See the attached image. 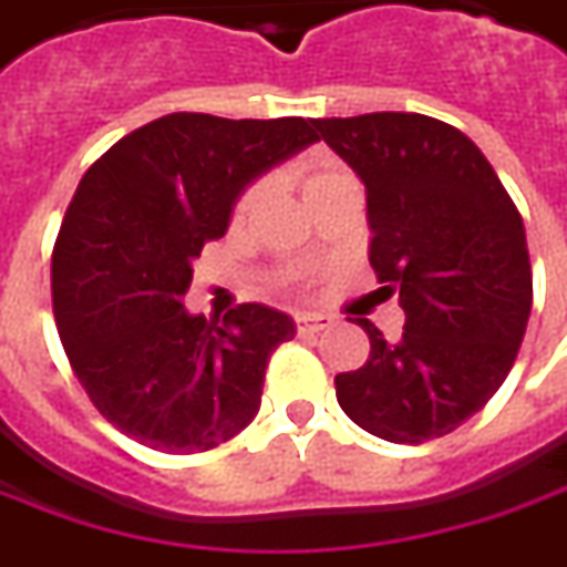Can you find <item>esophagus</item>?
I'll use <instances>...</instances> for the list:
<instances>
[{"instance_id": "esophagus-1", "label": "esophagus", "mask_w": 567, "mask_h": 567, "mask_svg": "<svg viewBox=\"0 0 567 567\" xmlns=\"http://www.w3.org/2000/svg\"><path fill=\"white\" fill-rule=\"evenodd\" d=\"M327 327H333V318L330 315H321V311H306L296 318V330L299 333H321Z\"/></svg>"}]
</instances>
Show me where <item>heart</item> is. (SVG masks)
<instances>
[{"label": "heart", "mask_w": 567, "mask_h": 567, "mask_svg": "<svg viewBox=\"0 0 567 567\" xmlns=\"http://www.w3.org/2000/svg\"><path fill=\"white\" fill-rule=\"evenodd\" d=\"M339 172L342 169H339V166H333V163H311L306 172V197H311V194H315V190H318V187H321L327 178H333V175H339ZM256 194H259V190H256V185H249V187H244L237 197H234V206H231L234 221H244V218L249 216V209H252V203H256Z\"/></svg>", "instance_id": "heart-1"}]
</instances>
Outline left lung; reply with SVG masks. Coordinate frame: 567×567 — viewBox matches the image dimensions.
Segmentation results:
<instances>
[{"label": "left lung", "instance_id": "obj_1", "mask_svg": "<svg viewBox=\"0 0 567 567\" xmlns=\"http://www.w3.org/2000/svg\"><path fill=\"white\" fill-rule=\"evenodd\" d=\"M367 187L370 265L408 315L370 336L364 367L336 377L339 408L370 435L423 444L463 425L509 377L528 327L525 225L485 154L423 113L315 120Z\"/></svg>", "mask_w": 567, "mask_h": 567}]
</instances>
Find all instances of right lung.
<instances>
[{"mask_svg":"<svg viewBox=\"0 0 567 567\" xmlns=\"http://www.w3.org/2000/svg\"><path fill=\"white\" fill-rule=\"evenodd\" d=\"M315 142L302 116L169 113L82 175L52 249L54 323L89 401L123 435L200 454L252 423L268 358L296 327L259 302L206 321L182 296L234 197Z\"/></svg>","mask_w":567,"mask_h":567,"instance_id":"right-lung-1","label":"right lung"}]
</instances>
